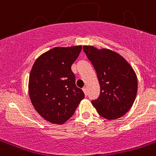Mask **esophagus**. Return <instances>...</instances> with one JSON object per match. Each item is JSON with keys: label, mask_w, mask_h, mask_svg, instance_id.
Listing matches in <instances>:
<instances>
[{"label": "esophagus", "mask_w": 156, "mask_h": 156, "mask_svg": "<svg viewBox=\"0 0 156 156\" xmlns=\"http://www.w3.org/2000/svg\"><path fill=\"white\" fill-rule=\"evenodd\" d=\"M83 92H84L85 94H87V89L86 87H83Z\"/></svg>", "instance_id": "obj_1"}]
</instances>
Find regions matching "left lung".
I'll use <instances>...</instances> for the list:
<instances>
[{
    "label": "left lung",
    "instance_id": "1",
    "mask_svg": "<svg viewBox=\"0 0 156 156\" xmlns=\"http://www.w3.org/2000/svg\"><path fill=\"white\" fill-rule=\"evenodd\" d=\"M83 50L94 66L101 92L91 103L107 119L119 118L133 105L137 91L134 71L122 56L108 49L84 46Z\"/></svg>",
    "mask_w": 156,
    "mask_h": 156
}]
</instances>
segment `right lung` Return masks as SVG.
<instances>
[{"label": "right lung", "instance_id": "1", "mask_svg": "<svg viewBox=\"0 0 156 156\" xmlns=\"http://www.w3.org/2000/svg\"><path fill=\"white\" fill-rule=\"evenodd\" d=\"M82 47L55 48L34 62L29 80V94L37 112L48 122L62 124L73 115L85 94L76 86L71 66Z\"/></svg>", "mask_w": 156, "mask_h": 156}]
</instances>
